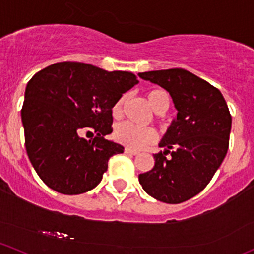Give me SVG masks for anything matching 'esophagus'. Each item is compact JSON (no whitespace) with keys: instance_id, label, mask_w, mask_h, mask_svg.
<instances>
[{"instance_id":"obj_1","label":"esophagus","mask_w":254,"mask_h":254,"mask_svg":"<svg viewBox=\"0 0 254 254\" xmlns=\"http://www.w3.org/2000/svg\"><path fill=\"white\" fill-rule=\"evenodd\" d=\"M124 152H125V153H127V154H132V156H136V154H138V151H136V149H132L130 147H125Z\"/></svg>"}]
</instances>
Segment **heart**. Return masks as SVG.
Here are the masks:
<instances>
[{
    "mask_svg": "<svg viewBox=\"0 0 254 254\" xmlns=\"http://www.w3.org/2000/svg\"><path fill=\"white\" fill-rule=\"evenodd\" d=\"M147 101L149 106L153 108L154 112L161 107L163 103H168L169 105V95L165 92L164 90L154 89L147 92ZM123 102H124V97H120L116 103H114L113 108H112V113L114 117H118L122 111ZM114 137L118 142L123 145L127 146L131 148H142L149 143L154 142L157 140V134L153 129L151 127H136L131 123H122V124L117 125L116 130H114Z\"/></svg>",
    "mask_w": 254,
    "mask_h": 254,
    "instance_id": "1",
    "label": "heart"
}]
</instances>
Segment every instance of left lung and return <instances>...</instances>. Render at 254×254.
<instances>
[{"mask_svg": "<svg viewBox=\"0 0 254 254\" xmlns=\"http://www.w3.org/2000/svg\"><path fill=\"white\" fill-rule=\"evenodd\" d=\"M138 76L167 90L178 111L159 142L164 151L153 154L154 167L138 175V181L153 198L181 203L203 190L225 158L230 112L218 89L185 69L145 71Z\"/></svg>", "mask_w": 254, "mask_h": 254, "instance_id": "8db88e82", "label": "left lung"}]
</instances>
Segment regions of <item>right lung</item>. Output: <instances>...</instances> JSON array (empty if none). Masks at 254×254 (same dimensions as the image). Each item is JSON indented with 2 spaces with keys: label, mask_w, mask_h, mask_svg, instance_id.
<instances>
[{
  "label": "right lung",
  "mask_w": 254,
  "mask_h": 254,
  "mask_svg": "<svg viewBox=\"0 0 254 254\" xmlns=\"http://www.w3.org/2000/svg\"><path fill=\"white\" fill-rule=\"evenodd\" d=\"M138 84L130 71H107L79 62H60L28 82L21 123L29 159L41 180L63 194L92 190L102 180L112 156L124 147L112 132L114 103ZM93 129L87 141L81 135Z\"/></svg>",
  "instance_id": "add662e5"
}]
</instances>
